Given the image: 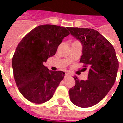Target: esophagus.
<instances>
[{"instance_id":"esophagus-1","label":"esophagus","mask_w":123,"mask_h":123,"mask_svg":"<svg viewBox=\"0 0 123 123\" xmlns=\"http://www.w3.org/2000/svg\"><path fill=\"white\" fill-rule=\"evenodd\" d=\"M69 74H68V73H66L65 75H64V79H66V77H69Z\"/></svg>"}]
</instances>
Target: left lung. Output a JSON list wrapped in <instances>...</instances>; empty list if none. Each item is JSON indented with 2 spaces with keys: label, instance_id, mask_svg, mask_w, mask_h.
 <instances>
[{
  "label": "left lung",
  "instance_id": "1",
  "mask_svg": "<svg viewBox=\"0 0 123 123\" xmlns=\"http://www.w3.org/2000/svg\"><path fill=\"white\" fill-rule=\"evenodd\" d=\"M67 29L82 43L80 62L84 64V69L89 68L87 80L74 77L75 86L69 89V98L79 107H92L102 100L114 86L118 60L112 44L97 31L88 28Z\"/></svg>",
  "mask_w": 123,
  "mask_h": 123
}]
</instances>
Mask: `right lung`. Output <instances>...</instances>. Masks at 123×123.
Returning a JSON list of instances; mask_svg holds the SVG:
<instances>
[{
	"mask_svg": "<svg viewBox=\"0 0 123 123\" xmlns=\"http://www.w3.org/2000/svg\"><path fill=\"white\" fill-rule=\"evenodd\" d=\"M69 34L65 27L46 24L34 28L18 44L12 59L13 75L21 94L31 102L50 100L63 80L64 71H50L43 63Z\"/></svg>",
	"mask_w": 123,
	"mask_h": 123,
	"instance_id": "1",
	"label": "right lung"
}]
</instances>
